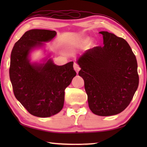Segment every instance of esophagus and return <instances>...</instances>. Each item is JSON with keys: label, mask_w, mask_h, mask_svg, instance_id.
Returning <instances> with one entry per match:
<instances>
[{"label": "esophagus", "mask_w": 147, "mask_h": 147, "mask_svg": "<svg viewBox=\"0 0 147 147\" xmlns=\"http://www.w3.org/2000/svg\"><path fill=\"white\" fill-rule=\"evenodd\" d=\"M74 69L75 70V71L76 72V73L78 74V72H79V71L80 70V67L78 65L76 62H74Z\"/></svg>", "instance_id": "esophagus-1"}]
</instances>
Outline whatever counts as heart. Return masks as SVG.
Instances as JSON below:
<instances>
[{"mask_svg":"<svg viewBox=\"0 0 147 147\" xmlns=\"http://www.w3.org/2000/svg\"><path fill=\"white\" fill-rule=\"evenodd\" d=\"M90 37L88 36H79L74 40L73 42V45L76 47H82L85 46L90 41Z\"/></svg>","mask_w":147,"mask_h":147,"instance_id":"heart-1","label":"heart"}]
</instances>
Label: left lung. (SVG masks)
<instances>
[{
    "label": "left lung",
    "instance_id": "left-lung-1",
    "mask_svg": "<svg viewBox=\"0 0 147 147\" xmlns=\"http://www.w3.org/2000/svg\"><path fill=\"white\" fill-rule=\"evenodd\" d=\"M100 33L104 46L87 50L77 63L90 110L109 116L123 112L133 99L139 84L138 64L125 40L107 32Z\"/></svg>",
    "mask_w": 147,
    "mask_h": 147
}]
</instances>
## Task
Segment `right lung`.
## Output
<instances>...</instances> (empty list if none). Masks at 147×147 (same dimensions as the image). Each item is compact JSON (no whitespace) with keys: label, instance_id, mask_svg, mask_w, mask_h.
Listing matches in <instances>:
<instances>
[{"label":"right lung","instance_id":"add662e5","mask_svg":"<svg viewBox=\"0 0 147 147\" xmlns=\"http://www.w3.org/2000/svg\"><path fill=\"white\" fill-rule=\"evenodd\" d=\"M57 35L55 31L30 30L15 43L11 55L9 76L16 98L30 113L52 116L64 106V90L76 73L73 62L54 64L49 55L42 62H31L33 50L44 47Z\"/></svg>","mask_w":147,"mask_h":147}]
</instances>
